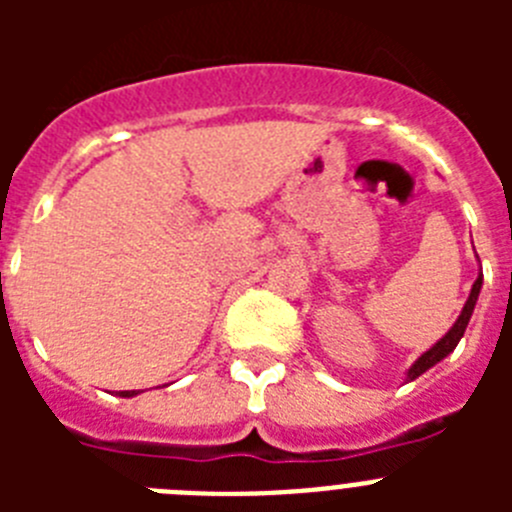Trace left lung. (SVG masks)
<instances>
[{"label":"left lung","instance_id":"obj_1","mask_svg":"<svg viewBox=\"0 0 512 512\" xmlns=\"http://www.w3.org/2000/svg\"><path fill=\"white\" fill-rule=\"evenodd\" d=\"M479 289H482V271H479V277L474 279L472 292H469L467 302H464V307H461V312H459V318H456V323L451 325L449 333H446V336L438 338V341L433 343V346L428 348V351H425V354H420L418 359H415V364L410 366L408 374H405V382H413V379H418L420 374L428 372L431 366H436L438 361L446 359V356H449L451 351H454V348L459 346L461 336H464V330H467V325H469V318H472L474 305H477V300H479Z\"/></svg>","mask_w":512,"mask_h":512}]
</instances>
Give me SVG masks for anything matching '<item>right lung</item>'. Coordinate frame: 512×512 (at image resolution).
<instances>
[{
	"label": "right lung",
	"instance_id": "1",
	"mask_svg": "<svg viewBox=\"0 0 512 512\" xmlns=\"http://www.w3.org/2000/svg\"><path fill=\"white\" fill-rule=\"evenodd\" d=\"M138 395V390H125V392H120V397H135Z\"/></svg>",
	"mask_w": 512,
	"mask_h": 512
}]
</instances>
